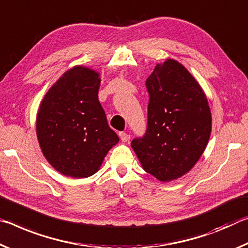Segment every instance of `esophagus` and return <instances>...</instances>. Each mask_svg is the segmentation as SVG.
Instances as JSON below:
<instances>
[{
	"mask_svg": "<svg viewBox=\"0 0 248 248\" xmlns=\"http://www.w3.org/2000/svg\"><path fill=\"white\" fill-rule=\"evenodd\" d=\"M119 136H120L121 140H122V141H124V143H126V141H128V140H129V139H131V136H129L128 134L124 133V132H121V133L119 134Z\"/></svg>",
	"mask_w": 248,
	"mask_h": 248,
	"instance_id": "esophagus-1",
	"label": "esophagus"
}]
</instances>
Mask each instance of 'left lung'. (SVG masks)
I'll return each mask as SVG.
<instances>
[{"instance_id": "obj_1", "label": "left lung", "mask_w": 248, "mask_h": 248, "mask_svg": "<svg viewBox=\"0 0 248 248\" xmlns=\"http://www.w3.org/2000/svg\"><path fill=\"white\" fill-rule=\"evenodd\" d=\"M147 129L132 140L146 172L168 182L189 172L203 154L212 128L208 99L198 81L174 59L157 63L146 80Z\"/></svg>"}]
</instances>
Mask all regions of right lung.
<instances>
[{
	"mask_svg": "<svg viewBox=\"0 0 248 248\" xmlns=\"http://www.w3.org/2000/svg\"><path fill=\"white\" fill-rule=\"evenodd\" d=\"M100 74L76 66L52 84L39 105L36 134L47 161L63 176L87 178L119 143L97 93Z\"/></svg>",
	"mask_w": 248,
	"mask_h": 248,
	"instance_id": "1",
	"label": "right lung"
}]
</instances>
